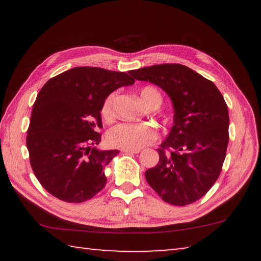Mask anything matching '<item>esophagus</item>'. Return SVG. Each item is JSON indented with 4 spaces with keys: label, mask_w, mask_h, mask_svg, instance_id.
Listing matches in <instances>:
<instances>
[{
    "label": "esophagus",
    "mask_w": 261,
    "mask_h": 261,
    "mask_svg": "<svg viewBox=\"0 0 261 261\" xmlns=\"http://www.w3.org/2000/svg\"><path fill=\"white\" fill-rule=\"evenodd\" d=\"M122 152L126 154H137L140 152V149H122Z\"/></svg>",
    "instance_id": "obj_1"
}]
</instances>
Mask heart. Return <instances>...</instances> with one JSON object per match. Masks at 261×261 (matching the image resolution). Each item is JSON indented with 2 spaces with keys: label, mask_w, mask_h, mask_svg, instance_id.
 Wrapping results in <instances>:
<instances>
[{
  "label": "heart",
  "mask_w": 261,
  "mask_h": 261,
  "mask_svg": "<svg viewBox=\"0 0 261 261\" xmlns=\"http://www.w3.org/2000/svg\"><path fill=\"white\" fill-rule=\"evenodd\" d=\"M116 96L117 92H110L101 103L100 114L106 122H112L116 117V112H115ZM140 96L144 102L153 109L159 108L162 103L161 93L153 86H144L140 90ZM158 136V127L152 123H120L109 130L107 141L113 147L139 149L156 140Z\"/></svg>",
  "instance_id": "b5f03b06"
}]
</instances>
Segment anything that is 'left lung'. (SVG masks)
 Returning <instances> with one entry per match:
<instances>
[{
    "instance_id": "8db88e82",
    "label": "left lung",
    "mask_w": 261,
    "mask_h": 261,
    "mask_svg": "<svg viewBox=\"0 0 261 261\" xmlns=\"http://www.w3.org/2000/svg\"><path fill=\"white\" fill-rule=\"evenodd\" d=\"M129 73L160 86L173 100L174 125L158 148L160 160L145 177L163 201L185 206L199 200L219 178L229 141L228 106L213 83L177 63Z\"/></svg>"
}]
</instances>
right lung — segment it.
I'll return each instance as SVG.
<instances>
[{
  "label": "right lung",
  "mask_w": 261,
  "mask_h": 261,
  "mask_svg": "<svg viewBox=\"0 0 261 261\" xmlns=\"http://www.w3.org/2000/svg\"><path fill=\"white\" fill-rule=\"evenodd\" d=\"M125 72L77 67L50 78L34 101L26 136L39 182L57 199L83 202L107 183L103 169L118 151H99L100 108L110 92L131 85Z\"/></svg>",
  "instance_id": "obj_1"
}]
</instances>
